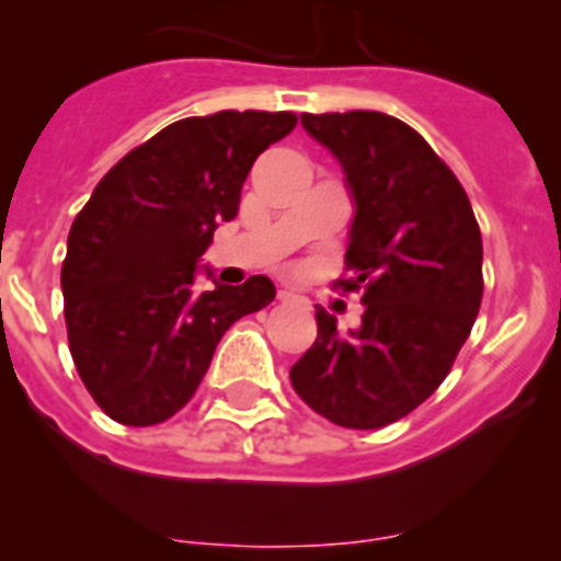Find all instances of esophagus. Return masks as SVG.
<instances>
[{"mask_svg": "<svg viewBox=\"0 0 561 561\" xmlns=\"http://www.w3.org/2000/svg\"><path fill=\"white\" fill-rule=\"evenodd\" d=\"M279 301L282 304H307L301 296H296L293 290H279Z\"/></svg>", "mask_w": 561, "mask_h": 561, "instance_id": "34e87169", "label": "esophagus"}]
</instances>
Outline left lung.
I'll return each mask as SVG.
<instances>
[{
  "label": "left lung",
  "instance_id": "1",
  "mask_svg": "<svg viewBox=\"0 0 561 561\" xmlns=\"http://www.w3.org/2000/svg\"><path fill=\"white\" fill-rule=\"evenodd\" d=\"M344 171L355 217L339 279L364 287L355 331L317 309V339L290 369L296 393L344 428H382L448 377L483 298V241L458 179L432 146L380 111L301 113Z\"/></svg>",
  "mask_w": 561,
  "mask_h": 561
}]
</instances>
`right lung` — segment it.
<instances>
[{"label": "right lung", "mask_w": 561, "mask_h": 561, "mask_svg": "<svg viewBox=\"0 0 561 561\" xmlns=\"http://www.w3.org/2000/svg\"><path fill=\"white\" fill-rule=\"evenodd\" d=\"M296 113L190 116L129 151L72 222L61 265L70 353L83 386L124 426H154L192 399L219 339L268 307V276L197 290L203 252L239 214L254 160Z\"/></svg>", "instance_id": "1"}]
</instances>
